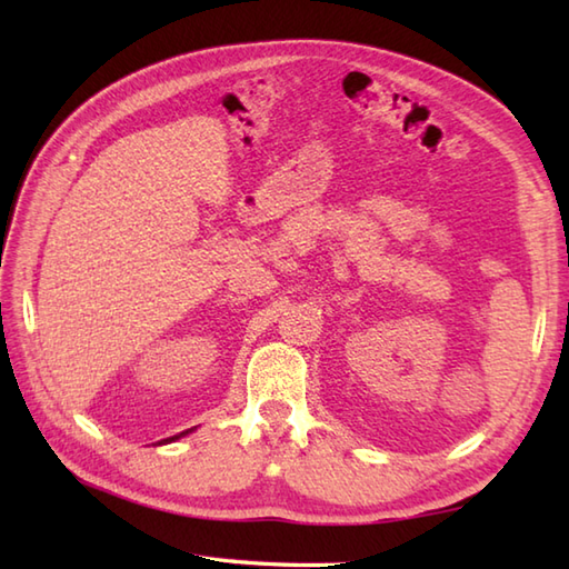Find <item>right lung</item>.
Masks as SVG:
<instances>
[{
	"instance_id": "add662e5",
	"label": "right lung",
	"mask_w": 569,
	"mask_h": 569,
	"mask_svg": "<svg viewBox=\"0 0 569 569\" xmlns=\"http://www.w3.org/2000/svg\"><path fill=\"white\" fill-rule=\"evenodd\" d=\"M186 432H188V430H186ZM186 432H180V435H186ZM180 435H173V438H166V440H161V442H173V440L180 438Z\"/></svg>"
}]
</instances>
